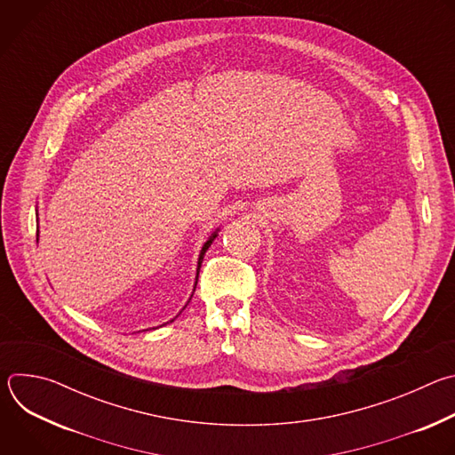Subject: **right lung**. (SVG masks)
<instances>
[{"instance_id":"obj_1","label":"right lung","mask_w":455,"mask_h":455,"mask_svg":"<svg viewBox=\"0 0 455 455\" xmlns=\"http://www.w3.org/2000/svg\"><path fill=\"white\" fill-rule=\"evenodd\" d=\"M216 235H218V234H216V232H214V234H212V235H211V237H209V241H207V243H205V244H204V248H202V253H200V259H198V272H200V267H202V261H204V255H205V251H207V250H209V246H211V243H212V241H214V239H216ZM196 283H198V279H196Z\"/></svg>"}]
</instances>
